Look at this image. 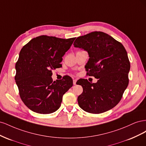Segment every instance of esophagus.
Returning a JSON list of instances; mask_svg holds the SVG:
<instances>
[{
    "instance_id": "1",
    "label": "esophagus",
    "mask_w": 146,
    "mask_h": 146,
    "mask_svg": "<svg viewBox=\"0 0 146 146\" xmlns=\"http://www.w3.org/2000/svg\"><path fill=\"white\" fill-rule=\"evenodd\" d=\"M76 82H77V79H74V80H73V84L74 85H76Z\"/></svg>"
}]
</instances>
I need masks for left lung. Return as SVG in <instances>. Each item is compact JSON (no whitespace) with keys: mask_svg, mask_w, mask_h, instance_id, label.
Segmentation results:
<instances>
[{"mask_svg":"<svg viewBox=\"0 0 146 146\" xmlns=\"http://www.w3.org/2000/svg\"><path fill=\"white\" fill-rule=\"evenodd\" d=\"M75 47L88 52L86 70L98 80L91 83L82 80L83 92L78 104L84 111L99 114L112 109L119 102L129 85L130 61L125 48L109 35L93 32L78 37Z\"/></svg>","mask_w":146,"mask_h":146,"instance_id":"obj_1","label":"left lung"}]
</instances>
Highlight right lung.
<instances>
[{
    "label": "right lung",
    "mask_w": 146,
    "mask_h": 146,
    "mask_svg": "<svg viewBox=\"0 0 146 146\" xmlns=\"http://www.w3.org/2000/svg\"><path fill=\"white\" fill-rule=\"evenodd\" d=\"M75 39L42 35L21 49L15 66V81L21 100L32 111L50 114L60 107L63 94L73 85L72 79L66 76L54 82L52 70L62 66V57Z\"/></svg>",
    "instance_id": "1"
}]
</instances>
